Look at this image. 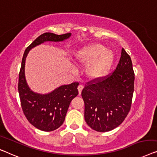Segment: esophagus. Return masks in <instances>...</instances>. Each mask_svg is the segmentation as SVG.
<instances>
[{
    "mask_svg": "<svg viewBox=\"0 0 157 157\" xmlns=\"http://www.w3.org/2000/svg\"><path fill=\"white\" fill-rule=\"evenodd\" d=\"M83 88V86L82 85V84H80V85L78 86V90L79 94H81V91H82Z\"/></svg>",
    "mask_w": 157,
    "mask_h": 157,
    "instance_id": "obj_1",
    "label": "esophagus"
}]
</instances>
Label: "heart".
<instances>
[{
  "label": "heart",
  "mask_w": 157,
  "mask_h": 157,
  "mask_svg": "<svg viewBox=\"0 0 157 157\" xmlns=\"http://www.w3.org/2000/svg\"><path fill=\"white\" fill-rule=\"evenodd\" d=\"M113 54L101 44H95L81 49L76 55L78 65L89 67L87 75L90 79L99 80L108 74L113 62Z\"/></svg>",
  "instance_id": "b5f03b06"
}]
</instances>
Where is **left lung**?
<instances>
[{"label": "left lung", "mask_w": 157, "mask_h": 157, "mask_svg": "<svg viewBox=\"0 0 157 157\" xmlns=\"http://www.w3.org/2000/svg\"><path fill=\"white\" fill-rule=\"evenodd\" d=\"M134 82L131 58L122 48L115 71L99 80L89 81L82 90L88 125L101 132L119 126L130 110Z\"/></svg>", "instance_id": "obj_1"}]
</instances>
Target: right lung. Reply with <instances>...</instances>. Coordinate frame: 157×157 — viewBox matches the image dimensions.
<instances>
[{
	"label": "right lung",
	"instance_id": "right-lung-1",
	"mask_svg": "<svg viewBox=\"0 0 157 157\" xmlns=\"http://www.w3.org/2000/svg\"><path fill=\"white\" fill-rule=\"evenodd\" d=\"M71 33L56 35L45 33L39 36L27 47L22 59L19 73L18 92L24 115L36 128L42 131L55 130L64 122L68 108L72 99L78 94V82L63 85L48 94H39L30 90L25 76V59L32 48L44 42H62L71 36Z\"/></svg>",
	"mask_w": 157,
	"mask_h": 157
}]
</instances>
